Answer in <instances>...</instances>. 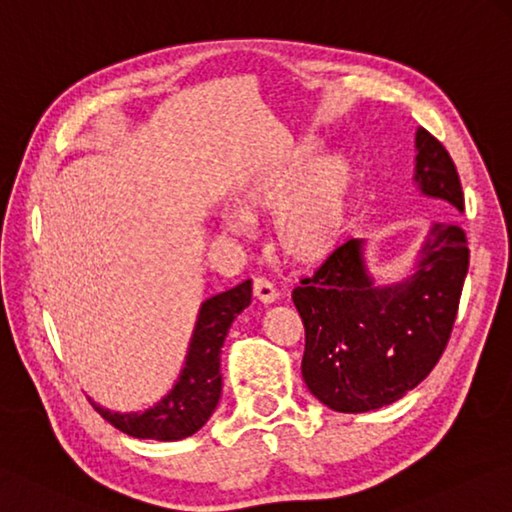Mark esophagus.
Instances as JSON below:
<instances>
[{
  "label": "esophagus",
  "instance_id": "obj_1",
  "mask_svg": "<svg viewBox=\"0 0 512 512\" xmlns=\"http://www.w3.org/2000/svg\"><path fill=\"white\" fill-rule=\"evenodd\" d=\"M254 297L263 303H274L279 299V292H276L274 283L263 279V276H258V279H254Z\"/></svg>",
  "mask_w": 512,
  "mask_h": 512
}]
</instances>
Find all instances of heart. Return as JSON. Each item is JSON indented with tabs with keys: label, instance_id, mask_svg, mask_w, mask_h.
<instances>
[{
	"label": "heart",
	"instance_id": "1",
	"mask_svg": "<svg viewBox=\"0 0 512 512\" xmlns=\"http://www.w3.org/2000/svg\"><path fill=\"white\" fill-rule=\"evenodd\" d=\"M317 141L285 150L274 164L236 191V211L224 215L229 229L270 213L276 249L294 263H317L342 236L353 191V166L342 152L317 157Z\"/></svg>",
	"mask_w": 512,
	"mask_h": 512
}]
</instances>
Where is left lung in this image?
<instances>
[{
	"label": "left lung",
	"mask_w": 512,
	"mask_h": 512,
	"mask_svg": "<svg viewBox=\"0 0 512 512\" xmlns=\"http://www.w3.org/2000/svg\"><path fill=\"white\" fill-rule=\"evenodd\" d=\"M416 150L420 191L450 215L463 213L450 152L425 128L416 132ZM468 265V238L454 220L434 222L416 272L382 288L366 272L362 240L337 247L292 292L306 328L301 373L312 396L342 414H362L418 387L450 342Z\"/></svg>",
	"instance_id": "8db88e82"
}]
</instances>
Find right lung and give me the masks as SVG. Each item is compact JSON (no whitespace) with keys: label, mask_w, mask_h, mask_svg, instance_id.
<instances>
[{"label":"right lung","mask_w":512,"mask_h":512,"mask_svg":"<svg viewBox=\"0 0 512 512\" xmlns=\"http://www.w3.org/2000/svg\"><path fill=\"white\" fill-rule=\"evenodd\" d=\"M251 303V281H242L236 288L206 299L197 315V324L188 346L186 364L177 384L166 398L141 414H119L107 411L92 402V407L107 423L134 438H155V441H179L195 434L213 409L218 407L222 393L220 353L224 337L242 310Z\"/></svg>","instance_id":"add662e5"}]
</instances>
